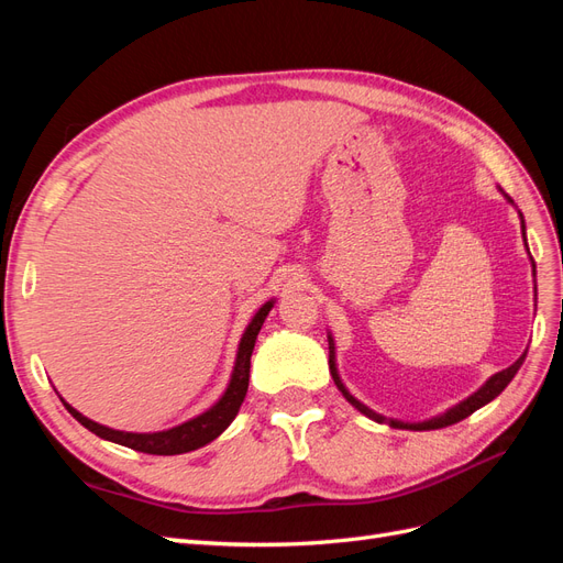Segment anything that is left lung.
I'll list each match as a JSON object with an SVG mask.
<instances>
[{"label":"left lung","instance_id":"left-lung-1","mask_svg":"<svg viewBox=\"0 0 563 563\" xmlns=\"http://www.w3.org/2000/svg\"><path fill=\"white\" fill-rule=\"evenodd\" d=\"M500 192H503V190H500ZM503 195H505V192H503ZM505 199L515 207V201L509 199L507 195H505ZM519 218H521V236H523V244H526V223H523L521 211H519ZM526 251H528V244H526ZM531 267H533V277H536V263H533V258H531ZM327 338H329V371H331V376H333V383H335V387H338L340 391H343V397L356 408V411L364 413V416L371 418V420H376V422H387L389 428H395V430H416V432L449 428V424L460 422L463 418L472 416V413L476 411V408H482V406H486L488 401L496 399V397L500 395V391H503L509 383H512V378L517 376V371L521 368V364H523V360H526V352H528V350H526L512 366H507V368H503V371H498V373H493V376H490L479 389L472 391V395H470L467 399L457 401L455 406L446 408L444 413H439V416H434V418H430V420H420V422H404V420H397V418H385V416L376 413V411H373V408H368L366 404H362L354 395H350V389L345 387L343 378H340V373H338V364H335V362H338V360H335V340H333L331 331H327Z\"/></svg>","mask_w":563,"mask_h":563}]
</instances>
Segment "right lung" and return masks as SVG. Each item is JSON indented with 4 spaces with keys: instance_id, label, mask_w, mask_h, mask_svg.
<instances>
[{
    "instance_id": "right-lung-1",
    "label": "right lung",
    "mask_w": 563,
    "mask_h": 563,
    "mask_svg": "<svg viewBox=\"0 0 563 563\" xmlns=\"http://www.w3.org/2000/svg\"><path fill=\"white\" fill-rule=\"evenodd\" d=\"M275 302H277L275 298H269L267 302H263L258 312H255L253 319L249 321V327L244 329L240 347H236L232 376H230V383H228L223 395H220L218 401L213 406H209L207 411L176 424V428L159 430V432L114 430V428H108V424H100V422L87 418L84 413H79L75 406L67 404L60 395L58 397L77 422H81L84 428L93 432L96 437L112 441V444L126 446V449L141 451V453H150V455H180V453L197 451L201 446H207L209 441H213L216 437L223 434L230 428V422L236 418V413H240V406H242V401L246 397V389H249L251 354H253V347H255V338H258V333L263 329V321L267 319L269 310L275 308Z\"/></svg>"
}]
</instances>
